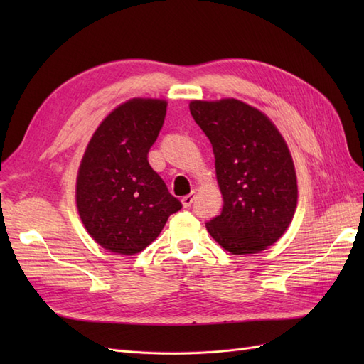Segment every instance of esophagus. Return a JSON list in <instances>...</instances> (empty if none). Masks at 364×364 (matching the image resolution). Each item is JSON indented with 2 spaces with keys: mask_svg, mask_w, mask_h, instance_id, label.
Segmentation results:
<instances>
[{
  "mask_svg": "<svg viewBox=\"0 0 364 364\" xmlns=\"http://www.w3.org/2000/svg\"><path fill=\"white\" fill-rule=\"evenodd\" d=\"M194 197H196L194 191L190 193V194L183 196V197H182V205H183V208H190V206L193 205V202H194Z\"/></svg>",
  "mask_w": 364,
  "mask_h": 364,
  "instance_id": "obj_1",
  "label": "esophagus"
}]
</instances>
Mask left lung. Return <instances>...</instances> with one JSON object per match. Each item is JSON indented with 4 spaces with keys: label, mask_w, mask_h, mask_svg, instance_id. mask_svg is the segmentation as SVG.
<instances>
[{
    "label": "left lung",
    "mask_w": 364,
    "mask_h": 364,
    "mask_svg": "<svg viewBox=\"0 0 364 364\" xmlns=\"http://www.w3.org/2000/svg\"><path fill=\"white\" fill-rule=\"evenodd\" d=\"M190 112L211 142L223 196L222 213L206 223L208 232L234 255L272 246L289 228L297 203L284 138L266 115L235 98L194 100Z\"/></svg>",
    "instance_id": "left-lung-1"
}]
</instances>
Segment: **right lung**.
Returning <instances> with one entry per match:
<instances>
[{
	"instance_id": "1",
	"label": "right lung",
	"mask_w": 364,
	"mask_h": 364,
	"mask_svg": "<svg viewBox=\"0 0 364 364\" xmlns=\"http://www.w3.org/2000/svg\"><path fill=\"white\" fill-rule=\"evenodd\" d=\"M167 103L134 98L98 126L77 176L82 222L102 247L134 255L161 234L182 203L150 167L149 150L162 129Z\"/></svg>"
}]
</instances>
